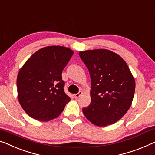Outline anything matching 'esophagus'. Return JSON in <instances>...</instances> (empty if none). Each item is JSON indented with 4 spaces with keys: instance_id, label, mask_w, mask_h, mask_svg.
I'll return each mask as SVG.
<instances>
[{
    "instance_id": "obj_1",
    "label": "esophagus",
    "mask_w": 155,
    "mask_h": 155,
    "mask_svg": "<svg viewBox=\"0 0 155 155\" xmlns=\"http://www.w3.org/2000/svg\"><path fill=\"white\" fill-rule=\"evenodd\" d=\"M82 94H83V91H80L79 92H78V93L74 94V97L75 98H78V97H79Z\"/></svg>"
}]
</instances>
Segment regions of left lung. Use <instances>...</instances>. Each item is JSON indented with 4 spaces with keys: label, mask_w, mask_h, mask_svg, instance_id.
Masks as SVG:
<instances>
[{
    "label": "left lung",
    "mask_w": 155,
    "mask_h": 155,
    "mask_svg": "<svg viewBox=\"0 0 155 155\" xmlns=\"http://www.w3.org/2000/svg\"><path fill=\"white\" fill-rule=\"evenodd\" d=\"M79 56L91 79V102L83 108L85 117L97 126L106 127L121 119L132 103L135 80L127 64L107 49L87 50Z\"/></svg>",
    "instance_id": "1"
}]
</instances>
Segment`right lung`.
<instances>
[{
    "instance_id": "obj_1",
    "label": "right lung",
    "mask_w": 155,
    "mask_h": 155,
    "mask_svg": "<svg viewBox=\"0 0 155 155\" xmlns=\"http://www.w3.org/2000/svg\"><path fill=\"white\" fill-rule=\"evenodd\" d=\"M73 54L69 48L48 46L37 51L20 69L18 100L29 116L48 121L63 112L70 97L64 91L62 71Z\"/></svg>"
}]
</instances>
